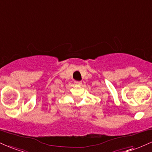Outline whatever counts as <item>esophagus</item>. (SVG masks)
Wrapping results in <instances>:
<instances>
[{"label": "esophagus", "mask_w": 152, "mask_h": 152, "mask_svg": "<svg viewBox=\"0 0 152 152\" xmlns=\"http://www.w3.org/2000/svg\"><path fill=\"white\" fill-rule=\"evenodd\" d=\"M74 83L76 85H78V86H80V85L81 84V81H74Z\"/></svg>", "instance_id": "esophagus-1"}]
</instances>
